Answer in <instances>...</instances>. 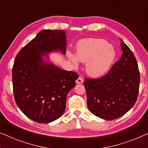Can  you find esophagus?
I'll use <instances>...</instances> for the list:
<instances>
[{
  "label": "esophagus",
  "instance_id": "34e87169",
  "mask_svg": "<svg viewBox=\"0 0 148 148\" xmlns=\"http://www.w3.org/2000/svg\"><path fill=\"white\" fill-rule=\"evenodd\" d=\"M83 82H84V79H83V78L81 77H79L76 80L77 84H82Z\"/></svg>",
  "mask_w": 148,
  "mask_h": 148
}]
</instances>
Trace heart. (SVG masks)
<instances>
[{
	"mask_svg": "<svg viewBox=\"0 0 148 148\" xmlns=\"http://www.w3.org/2000/svg\"><path fill=\"white\" fill-rule=\"evenodd\" d=\"M67 56L75 67L78 60L86 62V71L92 77H100L106 73L114 62L116 53L106 40L88 38L78 42L76 56L69 52Z\"/></svg>",
	"mask_w": 148,
	"mask_h": 148,
	"instance_id": "obj_1",
	"label": "heart"
}]
</instances>
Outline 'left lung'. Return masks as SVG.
Returning <instances> with one entry per match:
<instances>
[{
  "label": "left lung",
  "instance_id": "left-lung-1",
  "mask_svg": "<svg viewBox=\"0 0 148 148\" xmlns=\"http://www.w3.org/2000/svg\"><path fill=\"white\" fill-rule=\"evenodd\" d=\"M120 60L108 73L98 79L85 78L87 104L95 116L105 120L122 116L134 106L139 94L140 75L136 58L121 40Z\"/></svg>",
  "mask_w": 148,
  "mask_h": 148
}]
</instances>
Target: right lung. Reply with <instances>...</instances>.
Here are the masks:
<instances>
[{
    "mask_svg": "<svg viewBox=\"0 0 148 148\" xmlns=\"http://www.w3.org/2000/svg\"><path fill=\"white\" fill-rule=\"evenodd\" d=\"M64 30L45 29L21 49L13 66V87L16 104L22 112L40 123H49L64 113L66 96L79 75L45 61L48 52L66 53Z\"/></svg>",
    "mask_w": 148,
    "mask_h": 148,
    "instance_id": "1",
    "label": "right lung"
}]
</instances>
